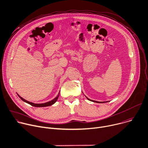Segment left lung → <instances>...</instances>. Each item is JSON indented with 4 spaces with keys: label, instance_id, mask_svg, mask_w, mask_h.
I'll return each instance as SVG.
<instances>
[{
    "label": "left lung",
    "instance_id": "obj_1",
    "mask_svg": "<svg viewBox=\"0 0 148 148\" xmlns=\"http://www.w3.org/2000/svg\"><path fill=\"white\" fill-rule=\"evenodd\" d=\"M86 98H87V100H88L92 101H93V102L98 103H107V102H108V101H95V100H90V99H88V98H87L86 96Z\"/></svg>",
    "mask_w": 148,
    "mask_h": 148
}]
</instances>
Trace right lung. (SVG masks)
<instances>
[{"label": "right lung", "mask_w": 148, "mask_h": 148, "mask_svg": "<svg viewBox=\"0 0 148 148\" xmlns=\"http://www.w3.org/2000/svg\"><path fill=\"white\" fill-rule=\"evenodd\" d=\"M60 92H59L58 95L56 96V97H55L53 100H51V101H48V102H46V103H41V104H36V103H32V102H29V101H27V100L24 99L22 98L21 97H20L18 94H17V95L18 96V97H19L23 101H24V102H25V103H28V104H30V105L32 106L36 107H44L50 106L53 104L57 101V100H58V97H59V96H60Z\"/></svg>", "instance_id": "obj_1"}]
</instances>
